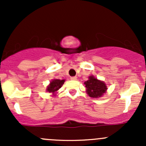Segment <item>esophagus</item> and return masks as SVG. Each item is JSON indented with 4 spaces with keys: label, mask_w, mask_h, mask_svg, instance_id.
Instances as JSON below:
<instances>
[{
    "label": "esophagus",
    "mask_w": 146,
    "mask_h": 146,
    "mask_svg": "<svg viewBox=\"0 0 146 146\" xmlns=\"http://www.w3.org/2000/svg\"><path fill=\"white\" fill-rule=\"evenodd\" d=\"M70 79H71V80H76V79H77V77H76V76H73V77L70 78Z\"/></svg>",
    "instance_id": "1"
}]
</instances>
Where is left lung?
<instances>
[{"instance_id":"1","label":"left lung","mask_w":146,"mask_h":146,"mask_svg":"<svg viewBox=\"0 0 146 146\" xmlns=\"http://www.w3.org/2000/svg\"><path fill=\"white\" fill-rule=\"evenodd\" d=\"M85 85L88 94L90 97L93 98H100L105 93L107 90V86L104 82L100 81L94 76H90L89 79L84 83Z\"/></svg>"}]
</instances>
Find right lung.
Here are the masks:
<instances>
[{"label":"right lung","instance_id":"1","mask_svg":"<svg viewBox=\"0 0 146 146\" xmlns=\"http://www.w3.org/2000/svg\"><path fill=\"white\" fill-rule=\"evenodd\" d=\"M64 82L65 80H58V79H55V80H52L50 82V85H48V88H47V92L54 93L56 91H57L62 87Z\"/></svg>","mask_w":146,"mask_h":146}]
</instances>
